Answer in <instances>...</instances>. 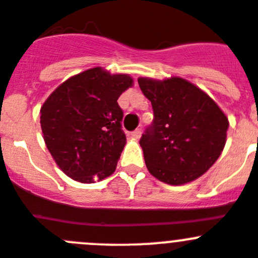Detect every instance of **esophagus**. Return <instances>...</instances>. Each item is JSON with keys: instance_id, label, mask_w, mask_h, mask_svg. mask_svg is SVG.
Listing matches in <instances>:
<instances>
[{"instance_id": "34e87169", "label": "esophagus", "mask_w": 258, "mask_h": 258, "mask_svg": "<svg viewBox=\"0 0 258 258\" xmlns=\"http://www.w3.org/2000/svg\"><path fill=\"white\" fill-rule=\"evenodd\" d=\"M141 134H142L141 129H136V131H134V132H132V137H133L134 139H139V138H141Z\"/></svg>"}]
</instances>
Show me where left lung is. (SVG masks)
<instances>
[{
	"mask_svg": "<svg viewBox=\"0 0 258 258\" xmlns=\"http://www.w3.org/2000/svg\"><path fill=\"white\" fill-rule=\"evenodd\" d=\"M138 83L154 114L139 141L149 172L170 185H183L204 175L225 146L229 122L224 112L209 95L183 78L139 77Z\"/></svg>",
	"mask_w": 258,
	"mask_h": 258,
	"instance_id": "obj_1",
	"label": "left lung"
}]
</instances>
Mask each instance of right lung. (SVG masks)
I'll return each mask as SVG.
<instances>
[{"label": "right lung", "mask_w": 258, "mask_h": 258, "mask_svg": "<svg viewBox=\"0 0 258 258\" xmlns=\"http://www.w3.org/2000/svg\"><path fill=\"white\" fill-rule=\"evenodd\" d=\"M131 86V76L96 67L68 78L45 100L44 142L68 177L91 183L112 175L126 143L117 99Z\"/></svg>", "instance_id": "right-lung-1"}]
</instances>
